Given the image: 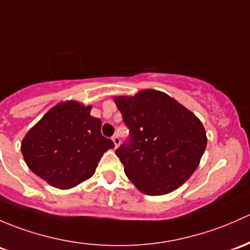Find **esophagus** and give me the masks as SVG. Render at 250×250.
Masks as SVG:
<instances>
[{"label": "esophagus", "mask_w": 250, "mask_h": 250, "mask_svg": "<svg viewBox=\"0 0 250 250\" xmlns=\"http://www.w3.org/2000/svg\"><path fill=\"white\" fill-rule=\"evenodd\" d=\"M112 141H114V144H115V147H117L120 146V143H121V140H120V138H118L117 135H115V136H112Z\"/></svg>", "instance_id": "34e87169"}]
</instances>
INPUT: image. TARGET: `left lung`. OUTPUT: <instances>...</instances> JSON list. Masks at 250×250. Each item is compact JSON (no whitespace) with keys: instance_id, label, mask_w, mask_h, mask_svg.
Here are the masks:
<instances>
[{"instance_id":"left-lung-1","label":"left lung","mask_w":250,"mask_h":250,"mask_svg":"<svg viewBox=\"0 0 250 250\" xmlns=\"http://www.w3.org/2000/svg\"><path fill=\"white\" fill-rule=\"evenodd\" d=\"M130 130L116 149L130 182L147 195L180 188L200 164L207 145L204 125L190 110L157 90L114 98Z\"/></svg>"}]
</instances>
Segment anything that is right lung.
Segmentation results:
<instances>
[{
  "label": "right lung",
  "mask_w": 250,
  "mask_h": 250,
  "mask_svg": "<svg viewBox=\"0 0 250 250\" xmlns=\"http://www.w3.org/2000/svg\"><path fill=\"white\" fill-rule=\"evenodd\" d=\"M92 105L64 101L49 110L26 133L21 152L37 176L59 189L77 187L96 172L104 152L115 144L101 133Z\"/></svg>",
  "instance_id": "right-lung-1"
}]
</instances>
